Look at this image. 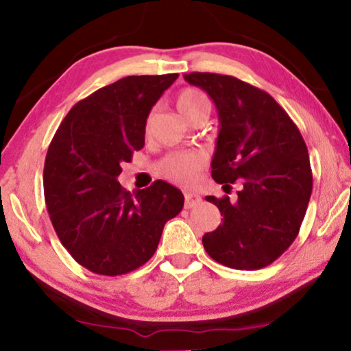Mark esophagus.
Wrapping results in <instances>:
<instances>
[{
    "label": "esophagus",
    "instance_id": "1",
    "mask_svg": "<svg viewBox=\"0 0 351 351\" xmlns=\"http://www.w3.org/2000/svg\"><path fill=\"white\" fill-rule=\"evenodd\" d=\"M202 197L199 196V194H194V193H185V207L186 208H193L201 204Z\"/></svg>",
    "mask_w": 351,
    "mask_h": 351
}]
</instances>
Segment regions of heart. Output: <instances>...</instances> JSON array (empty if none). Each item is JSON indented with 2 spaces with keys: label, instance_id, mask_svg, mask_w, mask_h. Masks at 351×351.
<instances>
[{
  "label": "heart",
  "instance_id": "b5f03b06",
  "mask_svg": "<svg viewBox=\"0 0 351 351\" xmlns=\"http://www.w3.org/2000/svg\"><path fill=\"white\" fill-rule=\"evenodd\" d=\"M177 111L186 122L199 111L208 110L206 95L196 89L182 90L176 100ZM204 165V157L199 154H172L158 163V171L168 179L183 185H190L197 179V172Z\"/></svg>",
  "mask_w": 351,
  "mask_h": 351
}]
</instances>
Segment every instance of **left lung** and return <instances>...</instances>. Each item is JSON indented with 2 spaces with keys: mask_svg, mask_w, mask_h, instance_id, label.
Returning <instances> with one entry per match:
<instances>
[{
  "mask_svg": "<svg viewBox=\"0 0 351 351\" xmlns=\"http://www.w3.org/2000/svg\"><path fill=\"white\" fill-rule=\"evenodd\" d=\"M183 78L217 106L213 180L241 183L235 201L206 197L219 208L223 223L202 237V245L226 267H267L293 243L309 204L312 171L304 139L265 90L229 75L193 72Z\"/></svg>",
  "mask_w": 351,
  "mask_h": 351,
  "instance_id": "1",
  "label": "left lung"
}]
</instances>
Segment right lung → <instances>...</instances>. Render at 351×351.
<instances>
[{
    "mask_svg": "<svg viewBox=\"0 0 351 351\" xmlns=\"http://www.w3.org/2000/svg\"><path fill=\"white\" fill-rule=\"evenodd\" d=\"M179 75H139L108 84L67 112L48 147L44 193L53 228L80 265L105 276L130 273L154 256L183 194L157 180L123 190L121 165L144 147L152 106Z\"/></svg>",
    "mask_w": 351,
    "mask_h": 351,
    "instance_id": "obj_1",
    "label": "right lung"
}]
</instances>
